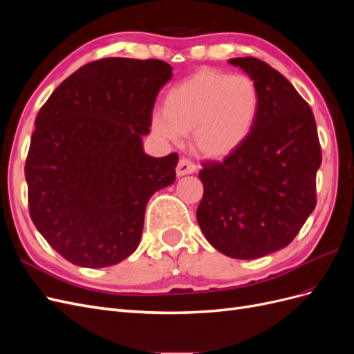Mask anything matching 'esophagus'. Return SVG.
Instances as JSON below:
<instances>
[{
	"label": "esophagus",
	"mask_w": 354,
	"mask_h": 354,
	"mask_svg": "<svg viewBox=\"0 0 354 354\" xmlns=\"http://www.w3.org/2000/svg\"><path fill=\"white\" fill-rule=\"evenodd\" d=\"M196 171V165L192 162V160L183 158L178 160L177 164V168H176V173H177V177H183V176H187V174H194Z\"/></svg>",
	"instance_id": "34e87169"
}]
</instances>
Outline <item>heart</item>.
<instances>
[{
    "mask_svg": "<svg viewBox=\"0 0 354 354\" xmlns=\"http://www.w3.org/2000/svg\"><path fill=\"white\" fill-rule=\"evenodd\" d=\"M260 90L246 75L201 71L174 85L164 99V111L152 116V131L178 143L192 131L195 151L223 159L248 140L259 120Z\"/></svg>",
    "mask_w": 354,
    "mask_h": 354,
    "instance_id": "1",
    "label": "heart"
}]
</instances>
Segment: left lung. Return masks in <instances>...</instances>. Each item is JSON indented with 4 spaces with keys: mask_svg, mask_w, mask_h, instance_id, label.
<instances>
[{
    "mask_svg": "<svg viewBox=\"0 0 354 354\" xmlns=\"http://www.w3.org/2000/svg\"><path fill=\"white\" fill-rule=\"evenodd\" d=\"M229 63L255 81L260 113L236 152L202 164L196 218L217 251L252 260L291 243L313 212L322 153L313 112L282 73L255 57Z\"/></svg>",
    "mask_w": 354,
    "mask_h": 354,
    "instance_id": "1",
    "label": "left lung"
}]
</instances>
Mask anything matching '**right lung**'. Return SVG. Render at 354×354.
Instances as JSON below:
<instances>
[{
    "label": "right lung",
    "mask_w": 354,
    "mask_h": 354,
    "mask_svg": "<svg viewBox=\"0 0 354 354\" xmlns=\"http://www.w3.org/2000/svg\"><path fill=\"white\" fill-rule=\"evenodd\" d=\"M171 77L162 60H95L39 109L25 165L29 214L72 264L100 269L131 255L149 199L176 181L177 153L143 151L158 93Z\"/></svg>",
    "instance_id": "obj_1"
}]
</instances>
